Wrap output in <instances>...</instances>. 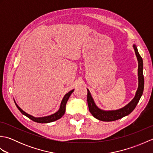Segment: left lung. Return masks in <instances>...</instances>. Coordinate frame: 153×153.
Wrapping results in <instances>:
<instances>
[{
  "label": "left lung",
  "mask_w": 153,
  "mask_h": 153,
  "mask_svg": "<svg viewBox=\"0 0 153 153\" xmlns=\"http://www.w3.org/2000/svg\"><path fill=\"white\" fill-rule=\"evenodd\" d=\"M133 48L135 51V53L138 61V87L135 93L134 98L133 99L128 105L118 110H105L99 108L96 105L93 97L89 90L87 89V104L91 114L95 118L103 122H112L119 120L126 116L129 114L137 106L143 93L144 89V77L143 70V59L139 54L137 48L135 44L133 45Z\"/></svg>",
  "instance_id": "obj_1"
}]
</instances>
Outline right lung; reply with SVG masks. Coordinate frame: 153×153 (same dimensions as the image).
<instances>
[{"label":"right lung","mask_w":153,"mask_h":153,"mask_svg":"<svg viewBox=\"0 0 153 153\" xmlns=\"http://www.w3.org/2000/svg\"><path fill=\"white\" fill-rule=\"evenodd\" d=\"M74 89L70 91V92H68V93H66V95H64L62 100V101H61L60 108L56 112H55V113L53 114H51V115L47 116L34 117L33 116H31L30 114H29L26 113L25 112H24V110H23L20 108V107H19L17 105V104L16 103V102L15 101L14 102H15L16 106H17V108L19 109V111H20L23 114L25 115V116H27V118L31 119V120H33V121H34L35 122H37V123H50V122H53L56 121V120L61 118L63 116V115L64 114V113H65V111H66V103L68 102V99H69L70 95H71V93L74 92Z\"/></svg>","instance_id":"1"}]
</instances>
